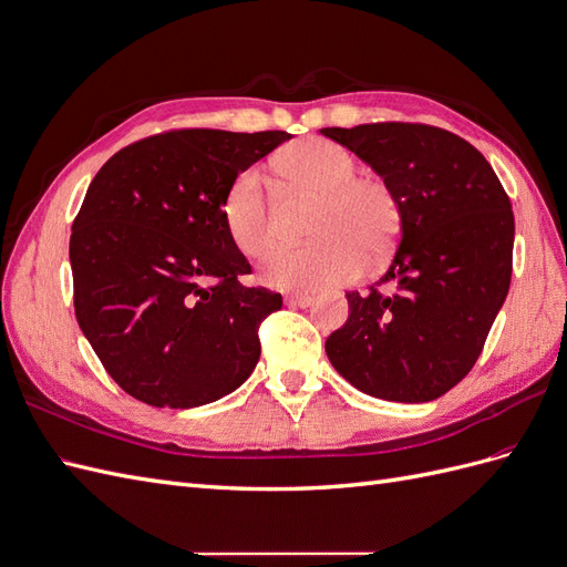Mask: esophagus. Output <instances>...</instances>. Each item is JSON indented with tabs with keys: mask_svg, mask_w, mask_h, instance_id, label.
I'll return each instance as SVG.
<instances>
[{
	"mask_svg": "<svg viewBox=\"0 0 567 567\" xmlns=\"http://www.w3.org/2000/svg\"><path fill=\"white\" fill-rule=\"evenodd\" d=\"M286 305L288 307H310L312 298L302 296V293H290V296H286Z\"/></svg>",
	"mask_w": 567,
	"mask_h": 567,
	"instance_id": "1",
	"label": "esophagus"
}]
</instances>
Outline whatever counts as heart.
<instances>
[{
    "mask_svg": "<svg viewBox=\"0 0 567 567\" xmlns=\"http://www.w3.org/2000/svg\"><path fill=\"white\" fill-rule=\"evenodd\" d=\"M288 188L319 198L307 225L315 241L274 248L262 262V281L281 290H321L350 284L359 271L381 267L402 234V200L392 184L357 175L352 151L331 140H302L279 156ZM221 225L234 248L260 257L277 236V213L262 173L246 167L221 198Z\"/></svg>",
    "mask_w": 567,
    "mask_h": 567,
    "instance_id": "heart-1",
    "label": "heart"
}]
</instances>
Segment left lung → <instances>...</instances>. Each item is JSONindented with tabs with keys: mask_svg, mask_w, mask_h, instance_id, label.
Returning a JSON list of instances; mask_svg holds the SVG:
<instances>
[{
	"mask_svg": "<svg viewBox=\"0 0 567 567\" xmlns=\"http://www.w3.org/2000/svg\"><path fill=\"white\" fill-rule=\"evenodd\" d=\"M392 184L400 246L369 293L326 340L336 371L371 398L431 402L463 381L485 348L513 271V210L483 153L421 123L323 127Z\"/></svg>",
	"mask_w": 567,
	"mask_h": 567,
	"instance_id": "left-lung-1",
	"label": "left lung"
}]
</instances>
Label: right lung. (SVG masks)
I'll use <instances>...</instances> for the list:
<instances>
[{
  "label": "right lung",
  "instance_id": "add662e5",
  "mask_svg": "<svg viewBox=\"0 0 567 567\" xmlns=\"http://www.w3.org/2000/svg\"><path fill=\"white\" fill-rule=\"evenodd\" d=\"M288 132L169 130L120 148L73 221L75 317L111 379L151 406L192 409L234 392L260 359L281 293L250 274L221 225L231 179Z\"/></svg>",
  "mask_w": 567,
  "mask_h": 567
}]
</instances>
